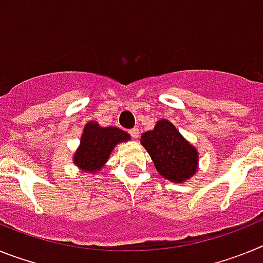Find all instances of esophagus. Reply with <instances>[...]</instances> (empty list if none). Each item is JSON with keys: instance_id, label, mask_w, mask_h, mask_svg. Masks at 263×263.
<instances>
[{"instance_id": "1", "label": "esophagus", "mask_w": 263, "mask_h": 263, "mask_svg": "<svg viewBox=\"0 0 263 263\" xmlns=\"http://www.w3.org/2000/svg\"><path fill=\"white\" fill-rule=\"evenodd\" d=\"M129 134H130V136H132V138H134V139L138 138V137H139L138 127H133V129H132V130H129Z\"/></svg>"}]
</instances>
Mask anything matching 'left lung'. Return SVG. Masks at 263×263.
I'll use <instances>...</instances> for the list:
<instances>
[{
	"instance_id": "1",
	"label": "left lung",
	"mask_w": 263,
	"mask_h": 263,
	"mask_svg": "<svg viewBox=\"0 0 263 263\" xmlns=\"http://www.w3.org/2000/svg\"><path fill=\"white\" fill-rule=\"evenodd\" d=\"M141 143L147 150L158 173L175 183L184 182L197 170V152L180 136L170 121L160 120L154 130L142 134Z\"/></svg>"
}]
</instances>
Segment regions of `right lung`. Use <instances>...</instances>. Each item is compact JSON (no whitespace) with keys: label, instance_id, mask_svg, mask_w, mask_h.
I'll use <instances>...</instances> for the list:
<instances>
[{"label":"right lung","instance_id":"1","mask_svg":"<svg viewBox=\"0 0 263 263\" xmlns=\"http://www.w3.org/2000/svg\"><path fill=\"white\" fill-rule=\"evenodd\" d=\"M130 136L115 126L101 127L96 122L85 125L80 147L76 152L75 163L87 173H96L108 160L110 152L118 142L127 141Z\"/></svg>","mask_w":263,"mask_h":263}]
</instances>
